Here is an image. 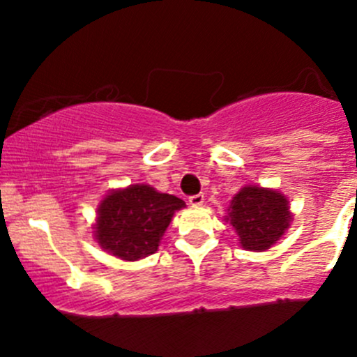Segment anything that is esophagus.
I'll return each instance as SVG.
<instances>
[{
    "label": "esophagus",
    "mask_w": 357,
    "mask_h": 357,
    "mask_svg": "<svg viewBox=\"0 0 357 357\" xmlns=\"http://www.w3.org/2000/svg\"><path fill=\"white\" fill-rule=\"evenodd\" d=\"M204 200H205L204 193H197V195H192V197H190V204L195 205V207H199V205L204 204Z\"/></svg>",
    "instance_id": "obj_1"
}]
</instances>
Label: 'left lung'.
<instances>
[{
  "mask_svg": "<svg viewBox=\"0 0 357 357\" xmlns=\"http://www.w3.org/2000/svg\"><path fill=\"white\" fill-rule=\"evenodd\" d=\"M226 221L235 228L245 250L262 252L275 245L291 222L287 197L262 186H243L228 207Z\"/></svg>",
  "mask_w": 357,
  "mask_h": 357,
  "instance_id": "obj_1",
  "label": "left lung"
}]
</instances>
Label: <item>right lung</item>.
Instances as JSON below:
<instances>
[{
    "mask_svg": "<svg viewBox=\"0 0 357 357\" xmlns=\"http://www.w3.org/2000/svg\"><path fill=\"white\" fill-rule=\"evenodd\" d=\"M183 207L181 199L150 185L112 190L98 205L95 238L115 257L138 261L155 254L172 215Z\"/></svg>",
    "mask_w": 357,
    "mask_h": 357,
    "instance_id": "add662e5",
    "label": "right lung"
}]
</instances>
